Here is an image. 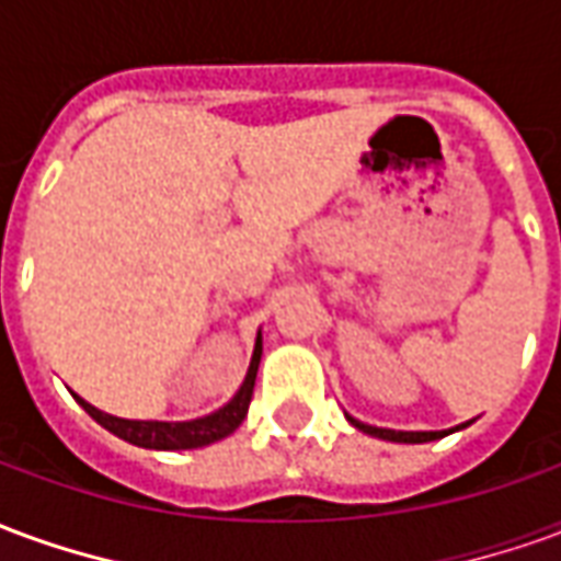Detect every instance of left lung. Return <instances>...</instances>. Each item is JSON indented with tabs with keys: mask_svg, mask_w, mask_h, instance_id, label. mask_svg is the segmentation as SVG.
Here are the masks:
<instances>
[{
	"mask_svg": "<svg viewBox=\"0 0 561 561\" xmlns=\"http://www.w3.org/2000/svg\"><path fill=\"white\" fill-rule=\"evenodd\" d=\"M348 421L360 430V433L366 435H376V438H385V442H402V445H421V442H433V438H442V435L454 433V430H442V433H402V430H385V426H369V423L357 421V417H352V414H345ZM462 426H469V423H459L457 430H462Z\"/></svg>",
	"mask_w": 561,
	"mask_h": 561,
	"instance_id": "obj_1",
	"label": "left lung"
}]
</instances>
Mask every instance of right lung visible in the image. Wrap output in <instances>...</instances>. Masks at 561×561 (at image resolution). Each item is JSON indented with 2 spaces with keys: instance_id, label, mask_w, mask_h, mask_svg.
<instances>
[{
  "instance_id": "obj_1",
  "label": "right lung",
  "mask_w": 561,
  "mask_h": 561,
  "mask_svg": "<svg viewBox=\"0 0 561 561\" xmlns=\"http://www.w3.org/2000/svg\"><path fill=\"white\" fill-rule=\"evenodd\" d=\"M257 364H261V333H257L252 364L245 369L240 390L233 393L231 402L221 405L219 412L207 414V417H197V421H126V417H114V414L99 412L95 405L80 400L78 393H75V400L83 405V412L90 414L92 421L102 423L107 433L119 435L128 445L149 447V450H192V447H204L228 438L243 423L245 412H249V402H252V390H255Z\"/></svg>"
}]
</instances>
